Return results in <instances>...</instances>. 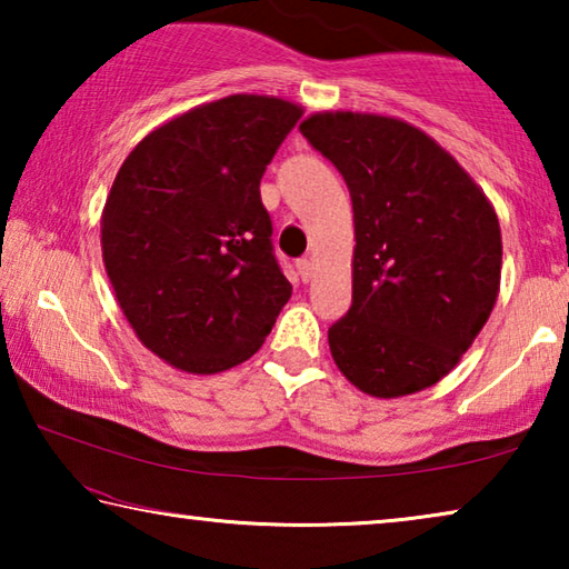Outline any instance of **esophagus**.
Segmentation results:
<instances>
[{
  "label": "esophagus",
  "instance_id": "34e87169",
  "mask_svg": "<svg viewBox=\"0 0 569 569\" xmlns=\"http://www.w3.org/2000/svg\"><path fill=\"white\" fill-rule=\"evenodd\" d=\"M296 271H298V276H301V281H311V278H313V261L301 258V261L296 263Z\"/></svg>",
  "mask_w": 569,
  "mask_h": 569
}]
</instances>
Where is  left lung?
Returning <instances> with one entry per match:
<instances>
[{
  "instance_id": "left-lung-1",
  "label": "left lung",
  "mask_w": 569,
  "mask_h": 569,
  "mask_svg": "<svg viewBox=\"0 0 569 569\" xmlns=\"http://www.w3.org/2000/svg\"><path fill=\"white\" fill-rule=\"evenodd\" d=\"M301 132L341 172L353 203V298L329 329L333 361L371 397L427 389L455 369L495 308V208L409 122L321 112Z\"/></svg>"
}]
</instances>
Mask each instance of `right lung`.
Instances as JSON below:
<instances>
[{"mask_svg":"<svg viewBox=\"0 0 569 569\" xmlns=\"http://www.w3.org/2000/svg\"><path fill=\"white\" fill-rule=\"evenodd\" d=\"M301 114L266 94L200 104L138 142L112 182L104 268L138 339L176 369L243 363L291 298L261 178Z\"/></svg>","mask_w":569,"mask_h":569,"instance_id":"1","label":"right lung"}]
</instances>
